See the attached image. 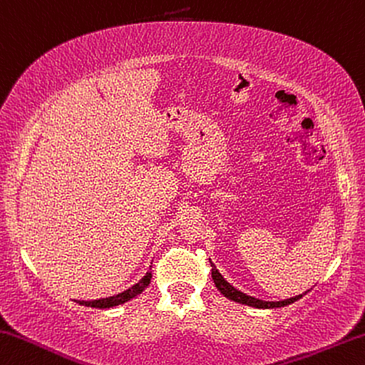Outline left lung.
I'll return each instance as SVG.
<instances>
[{"label":"left lung","instance_id":"1","mask_svg":"<svg viewBox=\"0 0 365 365\" xmlns=\"http://www.w3.org/2000/svg\"><path fill=\"white\" fill-rule=\"evenodd\" d=\"M210 261V259H209ZM210 266H212V279H214L215 282V287L220 290L222 295H225L227 299L233 300V302H238V304H243V305H248V307H255V308H280V307H285V305H290L297 302L302 297L307 295L305 294H300V295H295L292 299H285V300H280V302H266V300H259V299H255V297L251 295H246L243 292H240L238 289H235L233 285H230L220 272H218V269L214 266V262L210 261Z\"/></svg>","mask_w":365,"mask_h":365}]
</instances>
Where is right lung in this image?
<instances>
[{"mask_svg":"<svg viewBox=\"0 0 365 365\" xmlns=\"http://www.w3.org/2000/svg\"><path fill=\"white\" fill-rule=\"evenodd\" d=\"M150 280H151V272H147L142 279L138 280L137 284H133L130 289L124 290V292H120V294H117V295H112V297H106V299H99V300H89V302H86V300H76V304L85 305V307H93V308H112V307L122 305V304H125V302L132 300L133 297H137L138 294H142L143 290L148 287Z\"/></svg>","mask_w":365,"mask_h":365,"instance_id":"obj_1","label":"right lung"}]
</instances>
